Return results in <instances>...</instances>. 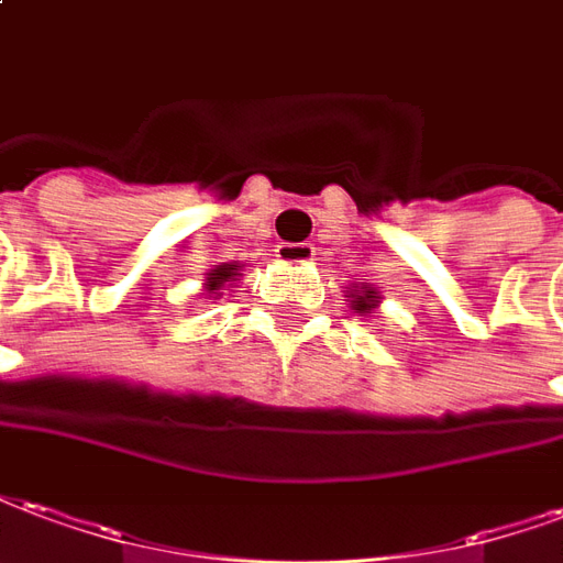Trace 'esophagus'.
Masks as SVG:
<instances>
[{
  "mask_svg": "<svg viewBox=\"0 0 563 563\" xmlns=\"http://www.w3.org/2000/svg\"><path fill=\"white\" fill-rule=\"evenodd\" d=\"M276 252L278 261H285V264H309V261H314V249L309 242H282Z\"/></svg>",
  "mask_w": 563,
  "mask_h": 563,
  "instance_id": "esophagus-1",
  "label": "esophagus"
}]
</instances>
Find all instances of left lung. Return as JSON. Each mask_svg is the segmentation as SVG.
I'll return each mask as SVG.
<instances>
[{
  "instance_id": "obj_1",
  "label": "left lung",
  "mask_w": 563,
  "mask_h": 563,
  "mask_svg": "<svg viewBox=\"0 0 563 563\" xmlns=\"http://www.w3.org/2000/svg\"><path fill=\"white\" fill-rule=\"evenodd\" d=\"M380 290L372 287L368 282H360V285L347 287V306L354 309V314L360 318H375L377 309H380Z\"/></svg>"
}]
</instances>
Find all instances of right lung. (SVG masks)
<instances>
[{"instance_id": "1", "label": "right lung", "mask_w": 563, "mask_h": 563, "mask_svg": "<svg viewBox=\"0 0 563 563\" xmlns=\"http://www.w3.org/2000/svg\"><path fill=\"white\" fill-rule=\"evenodd\" d=\"M242 266L245 264L231 261V264H221L216 266V269H207V273H203V294H207V299H219L224 287H231L233 282H240Z\"/></svg>"}]
</instances>
